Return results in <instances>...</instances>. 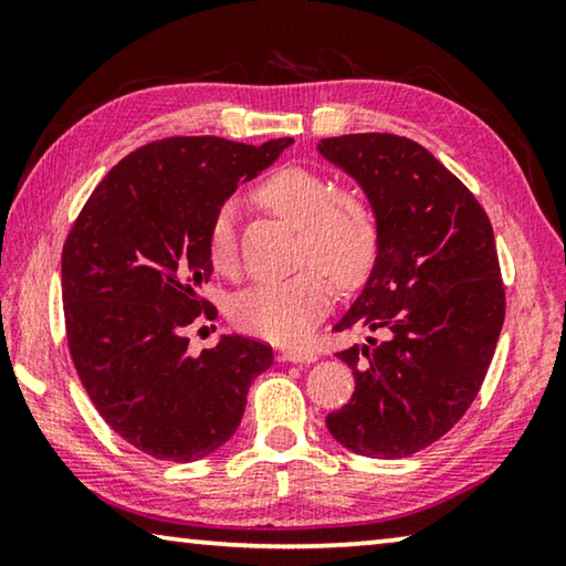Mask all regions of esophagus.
Segmentation results:
<instances>
[{
    "instance_id": "esophagus-1",
    "label": "esophagus",
    "mask_w": 566,
    "mask_h": 566,
    "mask_svg": "<svg viewBox=\"0 0 566 566\" xmlns=\"http://www.w3.org/2000/svg\"><path fill=\"white\" fill-rule=\"evenodd\" d=\"M280 359L294 361V364H310V361L317 359V354H312V352H306V349H284L280 354Z\"/></svg>"
}]
</instances>
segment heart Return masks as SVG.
I'll list each match as a JSON object with an SVG mask.
<instances>
[{"instance_id":"1","label":"heart","mask_w":566,"mask_h":566,"mask_svg":"<svg viewBox=\"0 0 566 566\" xmlns=\"http://www.w3.org/2000/svg\"><path fill=\"white\" fill-rule=\"evenodd\" d=\"M256 199L284 222L300 229V274L262 282L229 306L234 327L274 344H296L332 306V284L352 290L367 280L379 254V219L359 191L337 189L310 167H280L260 187ZM207 256L219 274L237 272L234 209L224 205L207 232Z\"/></svg>"}]
</instances>
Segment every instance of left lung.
<instances>
[{"label":"left lung","mask_w":566,"mask_h":566,"mask_svg":"<svg viewBox=\"0 0 566 566\" xmlns=\"http://www.w3.org/2000/svg\"><path fill=\"white\" fill-rule=\"evenodd\" d=\"M317 149L359 181L379 219L375 270L334 329L381 339L339 352L357 387L327 427L361 457L401 459L464 417L490 369L506 306L494 232L472 191L417 142L367 132Z\"/></svg>","instance_id":"obj_1"}]
</instances>
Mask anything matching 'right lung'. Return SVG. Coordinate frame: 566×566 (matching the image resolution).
Wrapping results in <instances>:
<instances>
[{"mask_svg": "<svg viewBox=\"0 0 566 566\" xmlns=\"http://www.w3.org/2000/svg\"><path fill=\"white\" fill-rule=\"evenodd\" d=\"M294 139L262 147L222 137H167L109 169L62 249L66 344L84 389L124 442L167 462H195L237 432L247 391L272 367L264 342L222 337L199 357L189 329L217 310L207 232L239 179L266 169Z\"/></svg>", "mask_w": 566, "mask_h": 566, "instance_id": "right-lung-1", "label": "right lung"}]
</instances>
